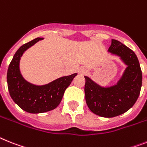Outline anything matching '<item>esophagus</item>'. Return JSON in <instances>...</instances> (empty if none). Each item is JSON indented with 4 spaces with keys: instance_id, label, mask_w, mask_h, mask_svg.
I'll return each mask as SVG.
<instances>
[{
    "instance_id": "esophagus-1",
    "label": "esophagus",
    "mask_w": 147,
    "mask_h": 147,
    "mask_svg": "<svg viewBox=\"0 0 147 147\" xmlns=\"http://www.w3.org/2000/svg\"><path fill=\"white\" fill-rule=\"evenodd\" d=\"M87 69H86V68H85V67H81V68H80L79 72L81 74H82V75H84V74H85V73H86V72H87Z\"/></svg>"
}]
</instances>
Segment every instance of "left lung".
I'll use <instances>...</instances> for the list:
<instances>
[{
  "label": "left lung",
  "mask_w": 147,
  "mask_h": 147,
  "mask_svg": "<svg viewBox=\"0 0 147 147\" xmlns=\"http://www.w3.org/2000/svg\"><path fill=\"white\" fill-rule=\"evenodd\" d=\"M108 51L127 66L117 84L101 87L84 76L85 99L91 111L102 117H114L129 111L136 102L142 85V71L136 55L120 42L112 39Z\"/></svg>",
  "instance_id": "left-lung-1"
}]
</instances>
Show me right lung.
I'll return each instance as SVG.
<instances>
[{
    "mask_svg": "<svg viewBox=\"0 0 147 147\" xmlns=\"http://www.w3.org/2000/svg\"><path fill=\"white\" fill-rule=\"evenodd\" d=\"M42 39L43 38H36L22 45L13 56L7 71V85L11 98L22 110L31 113H44L56 108L62 100L66 89L78 75L74 73L59 78L42 86L26 81L19 69L21 57L27 49Z\"/></svg>",
    "mask_w": 147,
    "mask_h": 147,
    "instance_id": "right-lung-1",
    "label": "right lung"
}]
</instances>
